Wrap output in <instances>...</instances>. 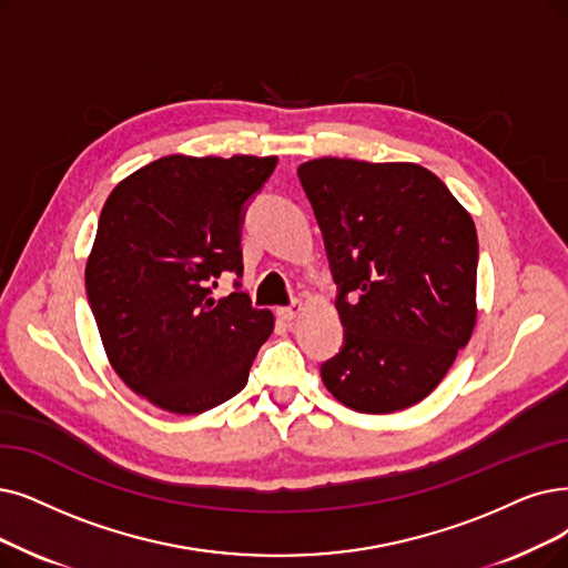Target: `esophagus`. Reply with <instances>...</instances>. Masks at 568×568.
<instances>
[{"mask_svg": "<svg viewBox=\"0 0 568 568\" xmlns=\"http://www.w3.org/2000/svg\"><path fill=\"white\" fill-rule=\"evenodd\" d=\"M301 312H303V305L296 301V303H291L288 307H280L277 316H280V320H284V322H293Z\"/></svg>", "mask_w": 568, "mask_h": 568, "instance_id": "34e87169", "label": "esophagus"}]
</instances>
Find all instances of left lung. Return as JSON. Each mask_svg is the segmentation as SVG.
Returning <instances> with one entry per match:
<instances>
[{
  "instance_id": "1",
  "label": "left lung",
  "mask_w": 568,
  "mask_h": 568,
  "mask_svg": "<svg viewBox=\"0 0 568 568\" xmlns=\"http://www.w3.org/2000/svg\"><path fill=\"white\" fill-rule=\"evenodd\" d=\"M320 223L345 337L322 363L352 410L394 413L434 392L475 326L478 233L413 163L320 158L298 168Z\"/></svg>"
}]
</instances>
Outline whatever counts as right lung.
Instances as JSON below:
<instances>
[{
  "label": "right lung",
  "mask_w": 568,
  "mask_h": 568,
  "mask_svg": "<svg viewBox=\"0 0 568 568\" xmlns=\"http://www.w3.org/2000/svg\"><path fill=\"white\" fill-rule=\"evenodd\" d=\"M277 158L168 155L106 197L85 293L106 356L128 387L176 415L244 389L272 312L242 291V223ZM223 271L236 291L214 302Z\"/></svg>",
  "instance_id": "add662e5"
}]
</instances>
